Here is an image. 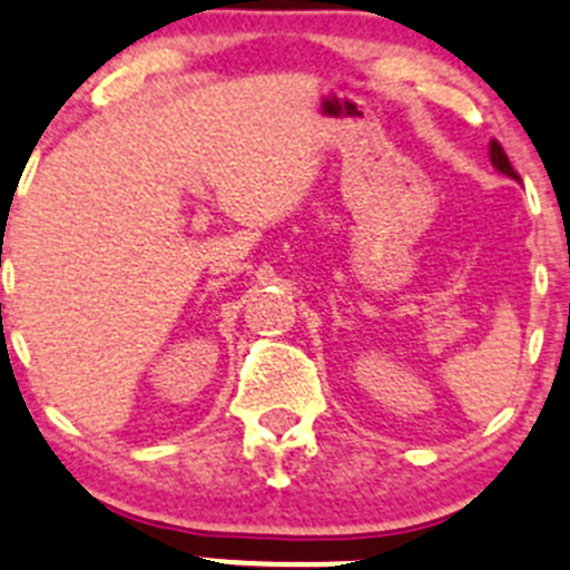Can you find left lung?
I'll use <instances>...</instances> for the list:
<instances>
[{
  "label": "left lung",
  "mask_w": 570,
  "mask_h": 570,
  "mask_svg": "<svg viewBox=\"0 0 570 570\" xmlns=\"http://www.w3.org/2000/svg\"><path fill=\"white\" fill-rule=\"evenodd\" d=\"M489 157H492V165L498 168L501 174H507V177L518 179V171L512 168V163H509L507 151H503V146L498 140H492V146H489Z\"/></svg>",
  "instance_id": "obj_1"
}]
</instances>
